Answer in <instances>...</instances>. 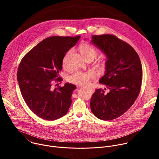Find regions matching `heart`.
<instances>
[{"label":"heart","instance_id":"heart-1","mask_svg":"<svg viewBox=\"0 0 159 159\" xmlns=\"http://www.w3.org/2000/svg\"><path fill=\"white\" fill-rule=\"evenodd\" d=\"M79 49L82 55L84 57L85 60L88 58L94 59L98 55L96 50L93 46H91V45L88 44H82ZM70 51L68 52L63 58V63L64 66H65L66 65L67 57L70 53ZM94 77L95 75L92 72L76 71L69 77L68 80L70 83H72L77 85H85L89 83L90 80L94 79Z\"/></svg>","mask_w":159,"mask_h":159}]
</instances>
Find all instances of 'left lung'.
Returning <instances> with one entry per match:
<instances>
[{
    "instance_id": "8db88e82",
    "label": "left lung",
    "mask_w": 159,
    "mask_h": 159,
    "mask_svg": "<svg viewBox=\"0 0 159 159\" xmlns=\"http://www.w3.org/2000/svg\"><path fill=\"white\" fill-rule=\"evenodd\" d=\"M93 43L106 55L105 74L99 79L109 89H96L90 99V109L99 119L112 120L127 111L139 96L142 66L135 50L115 35H94Z\"/></svg>"
}]
</instances>
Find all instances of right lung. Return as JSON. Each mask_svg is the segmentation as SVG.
<instances>
[{"instance_id": "1", "label": "right lung", "mask_w": 159, "mask_h": 159, "mask_svg": "<svg viewBox=\"0 0 159 159\" xmlns=\"http://www.w3.org/2000/svg\"><path fill=\"white\" fill-rule=\"evenodd\" d=\"M80 36H52L43 39L22 58L18 67L17 81L25 102L38 117L55 120L65 115L72 104L76 86L65 83L53 89V81L60 82L65 53L75 46Z\"/></svg>"}]
</instances>
